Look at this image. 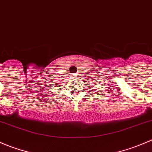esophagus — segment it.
Returning <instances> with one entry per match:
<instances>
[{"label":"esophagus","instance_id":"esophagus-1","mask_svg":"<svg viewBox=\"0 0 152 152\" xmlns=\"http://www.w3.org/2000/svg\"><path fill=\"white\" fill-rule=\"evenodd\" d=\"M71 77H72V78H76V75H75V74L71 75Z\"/></svg>","mask_w":152,"mask_h":152}]
</instances>
